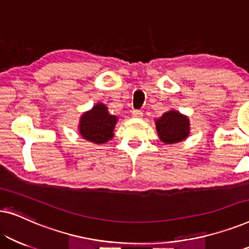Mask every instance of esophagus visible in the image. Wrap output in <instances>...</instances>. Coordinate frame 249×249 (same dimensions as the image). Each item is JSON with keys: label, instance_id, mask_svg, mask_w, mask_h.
I'll list each match as a JSON object with an SVG mask.
<instances>
[{"label": "esophagus", "instance_id": "esophagus-1", "mask_svg": "<svg viewBox=\"0 0 249 249\" xmlns=\"http://www.w3.org/2000/svg\"><path fill=\"white\" fill-rule=\"evenodd\" d=\"M131 114L134 118H142V112L141 110H134L131 112Z\"/></svg>", "mask_w": 249, "mask_h": 249}]
</instances>
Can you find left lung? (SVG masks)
I'll use <instances>...</instances> for the list:
<instances>
[{
	"label": "left lung",
	"mask_w": 249,
	"mask_h": 249,
	"mask_svg": "<svg viewBox=\"0 0 249 249\" xmlns=\"http://www.w3.org/2000/svg\"><path fill=\"white\" fill-rule=\"evenodd\" d=\"M159 136L166 144L181 142L189 134V121L177 111L165 112L156 121Z\"/></svg>",
	"instance_id": "1"
}]
</instances>
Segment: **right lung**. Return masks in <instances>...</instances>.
<instances>
[{"label": "right lung", "mask_w": 249, "mask_h": 249, "mask_svg": "<svg viewBox=\"0 0 249 249\" xmlns=\"http://www.w3.org/2000/svg\"><path fill=\"white\" fill-rule=\"evenodd\" d=\"M117 117L107 112L104 104H96L81 117L79 131L87 141L103 144L113 137V129Z\"/></svg>", "instance_id": "add662e5"}]
</instances>
